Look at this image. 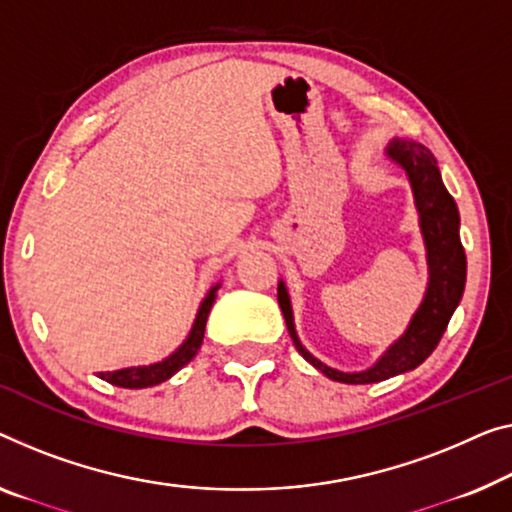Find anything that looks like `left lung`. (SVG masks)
<instances>
[{
	"mask_svg": "<svg viewBox=\"0 0 512 512\" xmlns=\"http://www.w3.org/2000/svg\"><path fill=\"white\" fill-rule=\"evenodd\" d=\"M388 156L398 160L409 174L416 207L421 213L427 264H430V285H427L425 299L411 319L407 333L370 370L356 372V375L338 372L305 352L299 338H296L292 305H289L285 285L282 282L278 285V303L294 347L319 372H324L329 379L342 381V384H375V381H384L400 375V372L418 368L439 345L441 335H444L457 303L462 299L464 280H467V255H464L460 241V213H457V204L441 181L437 160L421 144L409 140L393 142Z\"/></svg>",
	"mask_w": 512,
	"mask_h": 512,
	"instance_id": "left-lung-1",
	"label": "left lung"
}]
</instances>
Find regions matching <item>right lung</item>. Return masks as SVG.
Here are the masks:
<instances>
[{
    "label": "right lung",
    "mask_w": 512,
    "mask_h": 512,
    "mask_svg": "<svg viewBox=\"0 0 512 512\" xmlns=\"http://www.w3.org/2000/svg\"><path fill=\"white\" fill-rule=\"evenodd\" d=\"M216 289L213 287L207 294V299L202 301L200 312H197V319L193 324V331H190L188 340L174 352L170 358L160 361L156 365H142V368H126V370H114V372H101V379L108 381L112 386L119 388H147V386H156L160 381L170 379L174 372L181 370L183 365L193 361V356L200 349L202 340H204V326H207V317L209 310L213 305V299H216Z\"/></svg>",
    "instance_id": "obj_1"
}]
</instances>
